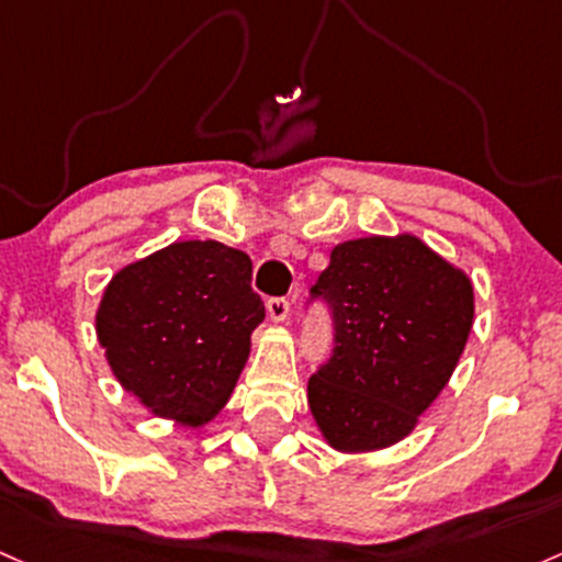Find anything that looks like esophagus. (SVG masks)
I'll list each match as a JSON object with an SVG mask.
<instances>
[{"mask_svg": "<svg viewBox=\"0 0 562 562\" xmlns=\"http://www.w3.org/2000/svg\"><path fill=\"white\" fill-rule=\"evenodd\" d=\"M267 312H269L271 323H285L288 314H291V301H288V299H269L267 301Z\"/></svg>", "mask_w": 562, "mask_h": 562, "instance_id": "esophagus-1", "label": "esophagus"}]
</instances>
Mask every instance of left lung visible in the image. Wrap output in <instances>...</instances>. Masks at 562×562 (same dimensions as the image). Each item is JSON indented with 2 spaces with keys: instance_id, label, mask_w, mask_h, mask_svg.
<instances>
[{
  "instance_id": "8db88e82",
  "label": "left lung",
  "mask_w": 562,
  "mask_h": 562,
  "mask_svg": "<svg viewBox=\"0 0 562 562\" xmlns=\"http://www.w3.org/2000/svg\"><path fill=\"white\" fill-rule=\"evenodd\" d=\"M312 299L328 304L336 341L306 390L328 446L368 453L408 437L467 347L470 277L413 234L360 237L330 250Z\"/></svg>"
}]
</instances>
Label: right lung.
Wrapping results in <instances>:
<instances>
[{
    "mask_svg": "<svg viewBox=\"0 0 562 562\" xmlns=\"http://www.w3.org/2000/svg\"><path fill=\"white\" fill-rule=\"evenodd\" d=\"M248 252L187 239L111 277L95 333L111 373L154 416L181 427L213 422L229 403L263 323Z\"/></svg>",
    "mask_w": 562,
    "mask_h": 562,
    "instance_id": "right-lung-1",
    "label": "right lung"
}]
</instances>
